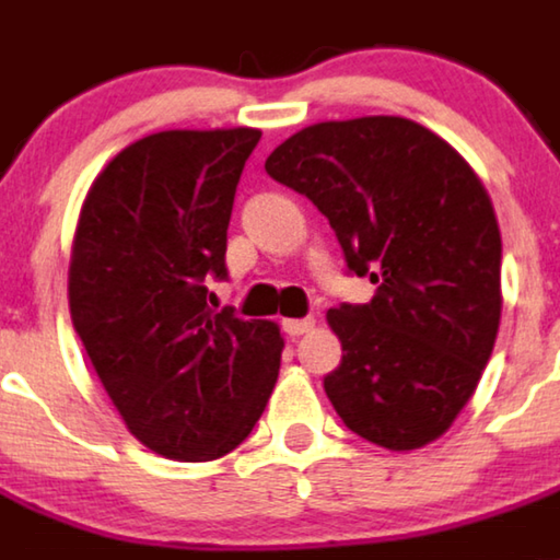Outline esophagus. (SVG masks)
Here are the masks:
<instances>
[{
  "mask_svg": "<svg viewBox=\"0 0 560 560\" xmlns=\"http://www.w3.org/2000/svg\"><path fill=\"white\" fill-rule=\"evenodd\" d=\"M313 318H284V332H288V336H304V332H310L313 330Z\"/></svg>",
  "mask_w": 560,
  "mask_h": 560,
  "instance_id": "34e87169",
  "label": "esophagus"
}]
</instances>
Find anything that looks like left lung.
Wrapping results in <instances>:
<instances>
[{
    "instance_id": "obj_1",
    "label": "left lung",
    "mask_w": 560,
    "mask_h": 560,
    "mask_svg": "<svg viewBox=\"0 0 560 560\" xmlns=\"http://www.w3.org/2000/svg\"><path fill=\"white\" fill-rule=\"evenodd\" d=\"M265 171L307 196L370 304L327 310L341 364L324 393L355 435L418 450L472 398L501 322V230L467 159L401 116L318 121Z\"/></svg>"
}]
</instances>
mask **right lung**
<instances>
[{"instance_id": "1", "label": "right lung", "mask_w": 560, "mask_h": 560, "mask_svg": "<svg viewBox=\"0 0 560 560\" xmlns=\"http://www.w3.org/2000/svg\"><path fill=\"white\" fill-rule=\"evenodd\" d=\"M256 128L162 130L116 153L79 213L70 318L113 407L144 447L213 462L261 418L281 368L279 324L215 313L228 224Z\"/></svg>"}]
</instances>
